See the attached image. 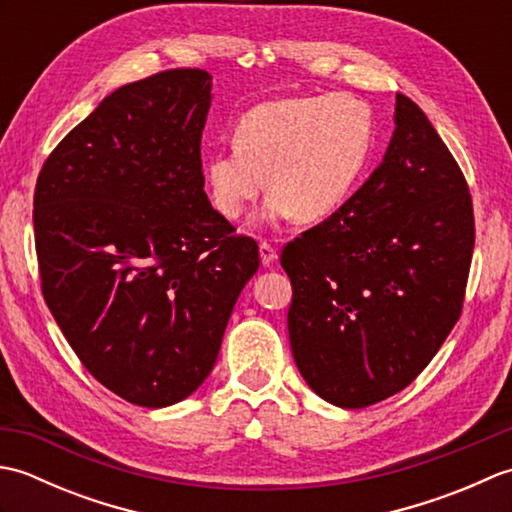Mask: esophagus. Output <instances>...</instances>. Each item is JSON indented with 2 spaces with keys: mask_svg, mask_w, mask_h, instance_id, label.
<instances>
[{
  "mask_svg": "<svg viewBox=\"0 0 512 512\" xmlns=\"http://www.w3.org/2000/svg\"><path fill=\"white\" fill-rule=\"evenodd\" d=\"M259 259H262L264 266L275 264L277 262V250L270 246L268 242H262V244H259Z\"/></svg>",
  "mask_w": 512,
  "mask_h": 512,
  "instance_id": "34e87169",
  "label": "esophagus"
}]
</instances>
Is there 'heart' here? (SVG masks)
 Here are the masks:
<instances>
[{
  "label": "heart",
  "instance_id": "1",
  "mask_svg": "<svg viewBox=\"0 0 512 512\" xmlns=\"http://www.w3.org/2000/svg\"><path fill=\"white\" fill-rule=\"evenodd\" d=\"M372 145V112L352 94L268 101L239 118L235 147L204 158L206 193L217 213L237 220L268 184L259 220L317 222L350 198Z\"/></svg>",
  "mask_w": 512,
  "mask_h": 512
}]
</instances>
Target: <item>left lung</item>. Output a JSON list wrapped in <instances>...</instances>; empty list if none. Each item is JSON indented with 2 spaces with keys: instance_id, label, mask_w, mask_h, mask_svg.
Listing matches in <instances>:
<instances>
[{
  "instance_id": "1",
  "label": "left lung",
  "mask_w": 512,
  "mask_h": 512,
  "mask_svg": "<svg viewBox=\"0 0 512 512\" xmlns=\"http://www.w3.org/2000/svg\"><path fill=\"white\" fill-rule=\"evenodd\" d=\"M383 162L290 242V347L314 394L363 409L405 389L453 330L475 244L466 180L436 127L396 94Z\"/></svg>"
}]
</instances>
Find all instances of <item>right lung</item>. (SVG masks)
<instances>
[{"instance_id":"1","label":"right lung","mask_w":512,"mask_h":512,"mask_svg":"<svg viewBox=\"0 0 512 512\" xmlns=\"http://www.w3.org/2000/svg\"><path fill=\"white\" fill-rule=\"evenodd\" d=\"M204 70L123 85L65 136L35 189L43 299L85 369L160 409L191 396L220 354L259 250L204 193Z\"/></svg>"}]
</instances>
